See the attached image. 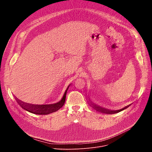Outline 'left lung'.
Returning <instances> with one entry per match:
<instances>
[{"label":"left lung","mask_w":152,"mask_h":152,"mask_svg":"<svg viewBox=\"0 0 152 152\" xmlns=\"http://www.w3.org/2000/svg\"><path fill=\"white\" fill-rule=\"evenodd\" d=\"M129 106H130V105H129ZM129 106H126V107H123V108H122V109H121V110H105V109H104V108H102V107H96L95 106V110H97V111H100V112H101V113H106V114H115V113H118V112H120V111H122V110H124V109H126V107L127 108V107H129Z\"/></svg>","instance_id":"obj_1"}]
</instances>
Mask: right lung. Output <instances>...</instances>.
Here are the masks:
<instances>
[{
    "mask_svg": "<svg viewBox=\"0 0 152 152\" xmlns=\"http://www.w3.org/2000/svg\"><path fill=\"white\" fill-rule=\"evenodd\" d=\"M70 85L68 86L66 91L61 98V99L57 103L50 104H24L18 103L20 106L24 109L25 110L38 115H48L52 113H55L59 110L61 107L64 104L65 101H66V97L67 90L69 88Z\"/></svg>",
    "mask_w": 152,
    "mask_h": 152,
    "instance_id": "obj_1",
    "label": "right lung"
}]
</instances>
